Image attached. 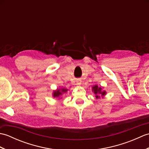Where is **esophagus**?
Returning a JSON list of instances; mask_svg holds the SVG:
<instances>
[{"instance_id":"esophagus-1","label":"esophagus","mask_w":149,"mask_h":149,"mask_svg":"<svg viewBox=\"0 0 149 149\" xmlns=\"http://www.w3.org/2000/svg\"><path fill=\"white\" fill-rule=\"evenodd\" d=\"M77 83L78 84H81V81L80 80H78V81H77Z\"/></svg>"}]
</instances>
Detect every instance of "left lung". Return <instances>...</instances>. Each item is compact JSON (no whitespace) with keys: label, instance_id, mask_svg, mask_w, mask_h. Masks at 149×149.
<instances>
[{"label":"left lung","instance_id":"1","mask_svg":"<svg viewBox=\"0 0 149 149\" xmlns=\"http://www.w3.org/2000/svg\"><path fill=\"white\" fill-rule=\"evenodd\" d=\"M101 90H102V88H101L100 87H98V86H97V85H95V86L93 87V92L95 93V94H96L97 99L100 97V96H99V95H104L106 94V91H101Z\"/></svg>","mask_w":149,"mask_h":149}]
</instances>
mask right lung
Listing matches in <instances>:
<instances>
[{
	"label": "right lung",
	"mask_w": 149,
	"mask_h": 149,
	"mask_svg": "<svg viewBox=\"0 0 149 149\" xmlns=\"http://www.w3.org/2000/svg\"><path fill=\"white\" fill-rule=\"evenodd\" d=\"M66 91H67V90L64 89V88L61 90H58L56 91H54V94H53V96L54 97H58L59 95H61L62 94V92H66Z\"/></svg>",
	"instance_id": "obj_1"
}]
</instances>
